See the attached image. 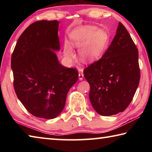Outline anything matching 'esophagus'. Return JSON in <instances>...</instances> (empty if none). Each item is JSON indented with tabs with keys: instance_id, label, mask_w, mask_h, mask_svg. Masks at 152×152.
Returning a JSON list of instances; mask_svg holds the SVG:
<instances>
[{
	"instance_id": "obj_1",
	"label": "esophagus",
	"mask_w": 152,
	"mask_h": 152,
	"mask_svg": "<svg viewBox=\"0 0 152 152\" xmlns=\"http://www.w3.org/2000/svg\"><path fill=\"white\" fill-rule=\"evenodd\" d=\"M78 77H79V80H82L83 79V78H84V74H83V73L82 72V70L80 71V72H79V74H78Z\"/></svg>"
}]
</instances>
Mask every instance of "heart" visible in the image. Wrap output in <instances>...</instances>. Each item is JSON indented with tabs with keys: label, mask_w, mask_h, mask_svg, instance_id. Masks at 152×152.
Masks as SVG:
<instances>
[{
	"label": "heart",
	"mask_w": 152,
	"mask_h": 152,
	"mask_svg": "<svg viewBox=\"0 0 152 152\" xmlns=\"http://www.w3.org/2000/svg\"><path fill=\"white\" fill-rule=\"evenodd\" d=\"M71 42L65 40L64 43V54L67 58L74 57L72 47L79 48V53L82 61L89 62L96 60L102 54L107 37L102 30L92 25H84L74 29L70 35Z\"/></svg>",
	"instance_id": "obj_1"
}]
</instances>
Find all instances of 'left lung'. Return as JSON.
<instances>
[{
  "mask_svg": "<svg viewBox=\"0 0 152 152\" xmlns=\"http://www.w3.org/2000/svg\"><path fill=\"white\" fill-rule=\"evenodd\" d=\"M138 50L121 23L111 44L99 60L84 70L90 84L89 99L102 116L124 111L132 102L140 80Z\"/></svg>",
  "mask_w": 152,
  "mask_h": 152,
  "instance_id": "8db88e82",
  "label": "left lung"
}]
</instances>
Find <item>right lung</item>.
<instances>
[{
  "label": "right lung",
  "mask_w": 152,
  "mask_h": 152,
  "mask_svg": "<svg viewBox=\"0 0 152 152\" xmlns=\"http://www.w3.org/2000/svg\"><path fill=\"white\" fill-rule=\"evenodd\" d=\"M58 20H42L25 29L11 57L15 91L33 116L57 117L66 104L69 90L78 79L76 69L59 62L53 51L60 50Z\"/></svg>",
  "instance_id": "right-lung-1"
}]
</instances>
